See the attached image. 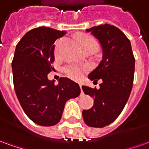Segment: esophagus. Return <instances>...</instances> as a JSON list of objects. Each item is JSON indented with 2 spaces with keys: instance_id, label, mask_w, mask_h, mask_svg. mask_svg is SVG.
I'll use <instances>...</instances> for the list:
<instances>
[{
  "instance_id": "esophagus-1",
  "label": "esophagus",
  "mask_w": 149,
  "mask_h": 149,
  "mask_svg": "<svg viewBox=\"0 0 149 149\" xmlns=\"http://www.w3.org/2000/svg\"><path fill=\"white\" fill-rule=\"evenodd\" d=\"M79 85H80V88H81V89L82 88V84L81 83H79Z\"/></svg>"
}]
</instances>
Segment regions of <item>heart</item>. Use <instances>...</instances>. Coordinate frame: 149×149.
Segmentation results:
<instances>
[{
  "label": "heart",
  "instance_id": "heart-1",
  "mask_svg": "<svg viewBox=\"0 0 149 149\" xmlns=\"http://www.w3.org/2000/svg\"><path fill=\"white\" fill-rule=\"evenodd\" d=\"M81 44L82 47H87V46H93L97 49L98 45L97 42L93 37H85L81 40ZM59 48H58V42L55 45V53L56 55L59 54ZM88 70L87 66H81V65H77V64H70L65 66V72L68 77L73 80H80L85 72Z\"/></svg>",
  "mask_w": 149,
  "mask_h": 149
}]
</instances>
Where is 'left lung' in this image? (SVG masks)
Listing matches in <instances>:
<instances>
[{"instance_id":"left-lung-1","label":"left lung","mask_w":149,"mask_h":149,"mask_svg":"<svg viewBox=\"0 0 149 149\" xmlns=\"http://www.w3.org/2000/svg\"><path fill=\"white\" fill-rule=\"evenodd\" d=\"M97 38L102 48V60L88 74L93 82L102 80L100 88L82 86L86 95L94 99L90 109L83 110L85 124L103 128L117 118L131 93L135 70V58L130 40L124 33L111 24H104L86 29Z\"/></svg>"}]
</instances>
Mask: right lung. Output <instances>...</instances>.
<instances>
[{
  "instance_id": "1",
  "label": "right lung",
  "mask_w": 149,
  "mask_h": 149,
  "mask_svg": "<svg viewBox=\"0 0 149 149\" xmlns=\"http://www.w3.org/2000/svg\"><path fill=\"white\" fill-rule=\"evenodd\" d=\"M65 34L49 27L37 28L29 31L15 49L12 62L15 92L26 115L41 126L56 125L67 100L81 93L79 84L68 78H60L57 85L48 79L55 60L54 42Z\"/></svg>"
}]
</instances>
